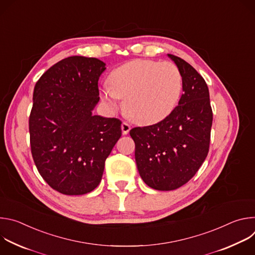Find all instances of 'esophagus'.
Here are the masks:
<instances>
[{"label":"esophagus","instance_id":"esophagus-1","mask_svg":"<svg viewBox=\"0 0 255 255\" xmlns=\"http://www.w3.org/2000/svg\"><path fill=\"white\" fill-rule=\"evenodd\" d=\"M121 128H122V133L124 135H127L131 129V126L127 123V122H123L122 125H121Z\"/></svg>","mask_w":255,"mask_h":255}]
</instances>
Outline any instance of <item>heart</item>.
Returning a JSON list of instances; mask_svg holds the SVG:
<instances>
[{
  "instance_id": "heart-1",
  "label": "heart",
  "mask_w": 255,
  "mask_h": 255,
  "mask_svg": "<svg viewBox=\"0 0 255 255\" xmlns=\"http://www.w3.org/2000/svg\"><path fill=\"white\" fill-rule=\"evenodd\" d=\"M109 84L101 89V99L109 110L117 111L122 99L128 118L147 125L163 120L174 110L183 77L172 62L134 59L114 69Z\"/></svg>"
}]
</instances>
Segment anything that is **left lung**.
<instances>
[{
  "label": "left lung",
  "mask_w": 255,
  "mask_h": 255,
  "mask_svg": "<svg viewBox=\"0 0 255 255\" xmlns=\"http://www.w3.org/2000/svg\"><path fill=\"white\" fill-rule=\"evenodd\" d=\"M183 77L178 105L162 121L130 130L139 174L148 187L172 191L197 173L210 147L213 112L208 86L187 61L172 54Z\"/></svg>",
  "instance_id": "8db88e82"
}]
</instances>
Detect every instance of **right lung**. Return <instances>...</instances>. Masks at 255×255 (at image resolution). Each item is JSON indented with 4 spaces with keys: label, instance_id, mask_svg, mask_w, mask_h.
Returning <instances> with one entry per match:
<instances>
[{
    "label": "right lung",
    "instance_id": "add662e5",
    "mask_svg": "<svg viewBox=\"0 0 255 255\" xmlns=\"http://www.w3.org/2000/svg\"><path fill=\"white\" fill-rule=\"evenodd\" d=\"M105 65L98 58L70 56L47 69L34 88L32 157L43 179L63 195H85L99 186L122 134L119 119L92 114Z\"/></svg>",
    "mask_w": 255,
    "mask_h": 255
}]
</instances>
